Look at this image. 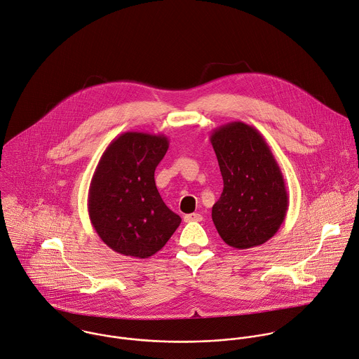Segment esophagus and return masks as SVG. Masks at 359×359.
Instances as JSON below:
<instances>
[{
    "label": "esophagus",
    "mask_w": 359,
    "mask_h": 359,
    "mask_svg": "<svg viewBox=\"0 0 359 359\" xmlns=\"http://www.w3.org/2000/svg\"><path fill=\"white\" fill-rule=\"evenodd\" d=\"M202 220V216L199 213H189V215H185L184 216V222H201Z\"/></svg>",
    "instance_id": "obj_1"
}]
</instances>
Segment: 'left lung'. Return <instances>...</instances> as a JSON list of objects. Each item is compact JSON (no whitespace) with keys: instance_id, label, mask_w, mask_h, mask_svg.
Segmentation results:
<instances>
[{"instance_id":"8db88e82","label":"left lung","mask_w":359,"mask_h":359,"mask_svg":"<svg viewBox=\"0 0 359 359\" xmlns=\"http://www.w3.org/2000/svg\"><path fill=\"white\" fill-rule=\"evenodd\" d=\"M223 177L212 208L222 240L245 250L264 244L285 220L289 196L282 171L262 135L244 122H230L210 135Z\"/></svg>"}]
</instances>
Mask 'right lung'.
Here are the masks:
<instances>
[{
  "label": "right lung",
  "mask_w": 359,
  "mask_h": 359,
  "mask_svg": "<svg viewBox=\"0 0 359 359\" xmlns=\"http://www.w3.org/2000/svg\"><path fill=\"white\" fill-rule=\"evenodd\" d=\"M168 146L164 135L125 132L109 143L95 168L88 192L90 220L100 238L122 255H154L181 223L154 181Z\"/></svg>",
  "instance_id": "right-lung-1"
}]
</instances>
